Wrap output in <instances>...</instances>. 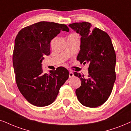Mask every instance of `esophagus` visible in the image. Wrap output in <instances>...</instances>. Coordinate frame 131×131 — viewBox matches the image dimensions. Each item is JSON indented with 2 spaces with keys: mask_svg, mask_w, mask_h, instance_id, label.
<instances>
[{
  "mask_svg": "<svg viewBox=\"0 0 131 131\" xmlns=\"http://www.w3.org/2000/svg\"><path fill=\"white\" fill-rule=\"evenodd\" d=\"M74 76V73L72 72V71H69V78H72Z\"/></svg>",
  "mask_w": 131,
  "mask_h": 131,
  "instance_id": "1",
  "label": "esophagus"
}]
</instances>
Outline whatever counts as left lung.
I'll use <instances>...</instances> for the list:
<instances>
[{
  "label": "left lung",
  "mask_w": 131,
  "mask_h": 131,
  "mask_svg": "<svg viewBox=\"0 0 131 131\" xmlns=\"http://www.w3.org/2000/svg\"><path fill=\"white\" fill-rule=\"evenodd\" d=\"M69 26L81 36L77 60L81 64L89 63L87 77L74 73L82 82L76 89V95L83 106L98 107L108 99L116 79V54L111 39L105 31L93 28L86 21L73 23Z\"/></svg>",
  "instance_id": "left-lung-1"
}]
</instances>
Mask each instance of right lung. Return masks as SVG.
Returning a JSON list of instances; mask_svg holds the SVG:
<instances>
[{
    "label": "right lung",
    "mask_w": 131,
    "mask_h": 131,
    "mask_svg": "<svg viewBox=\"0 0 131 131\" xmlns=\"http://www.w3.org/2000/svg\"><path fill=\"white\" fill-rule=\"evenodd\" d=\"M69 31L64 24L39 21L22 28L18 32L13 54L16 82L26 100L43 107L54 102L60 87L69 77V72L60 67L44 74L42 61L50 54V43L61 32Z\"/></svg>",
    "instance_id": "obj_1"
}]
</instances>
